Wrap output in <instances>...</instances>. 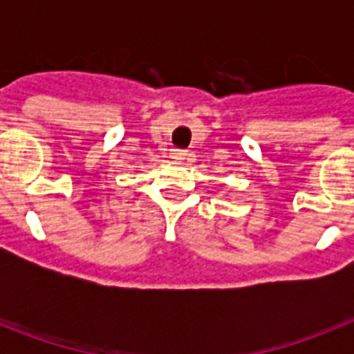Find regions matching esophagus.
Here are the masks:
<instances>
[{
	"label": "esophagus",
	"instance_id": "1",
	"mask_svg": "<svg viewBox=\"0 0 354 354\" xmlns=\"http://www.w3.org/2000/svg\"><path fill=\"white\" fill-rule=\"evenodd\" d=\"M171 158L174 161H178V163H182L183 160H187V152L182 149H172L171 150Z\"/></svg>",
	"mask_w": 354,
	"mask_h": 354
}]
</instances>
